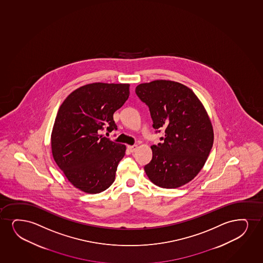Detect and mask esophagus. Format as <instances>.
<instances>
[{
    "label": "esophagus",
    "instance_id": "obj_1",
    "mask_svg": "<svg viewBox=\"0 0 263 263\" xmlns=\"http://www.w3.org/2000/svg\"><path fill=\"white\" fill-rule=\"evenodd\" d=\"M137 145H133V146H128V149L130 150V152L132 153H133V152H135L137 150Z\"/></svg>",
    "mask_w": 263,
    "mask_h": 263
}]
</instances>
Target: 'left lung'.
Here are the masks:
<instances>
[{"label":"left lung","mask_w":263,"mask_h":263,"mask_svg":"<svg viewBox=\"0 0 263 263\" xmlns=\"http://www.w3.org/2000/svg\"><path fill=\"white\" fill-rule=\"evenodd\" d=\"M135 92L149 108L155 133L164 130L162 143L151 146L152 160L144 167L146 175L164 189L190 182L213 147V126L203 105L190 88L173 81L141 83Z\"/></svg>","instance_id":"left-lung-1"}]
</instances>
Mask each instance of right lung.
I'll list each match as a JSON object with an SVG mask.
<instances>
[{"instance_id": "add662e5", "label": "right lung", "mask_w": 263, "mask_h": 263, "mask_svg": "<svg viewBox=\"0 0 263 263\" xmlns=\"http://www.w3.org/2000/svg\"><path fill=\"white\" fill-rule=\"evenodd\" d=\"M128 83H95L73 90L61 104L51 133L58 166L73 186L98 194L111 186L126 146L100 133L117 130L114 113L128 100Z\"/></svg>"}]
</instances>
